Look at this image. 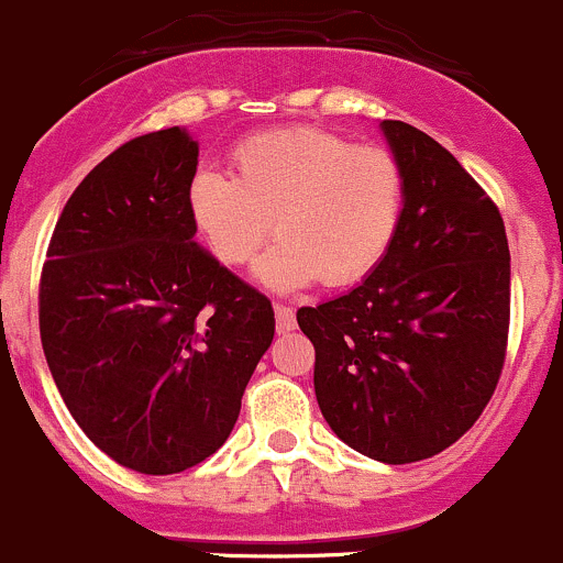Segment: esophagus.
<instances>
[{
    "label": "esophagus",
    "mask_w": 563,
    "mask_h": 563,
    "mask_svg": "<svg viewBox=\"0 0 563 563\" xmlns=\"http://www.w3.org/2000/svg\"><path fill=\"white\" fill-rule=\"evenodd\" d=\"M274 311H276V331H279V333L295 331V311L289 309V306L276 303Z\"/></svg>",
    "instance_id": "1"
}]
</instances>
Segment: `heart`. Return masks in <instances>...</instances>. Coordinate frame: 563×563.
Masks as SVG:
<instances>
[{
	"label": "heart",
	"mask_w": 563,
	"mask_h": 563,
	"mask_svg": "<svg viewBox=\"0 0 563 563\" xmlns=\"http://www.w3.org/2000/svg\"><path fill=\"white\" fill-rule=\"evenodd\" d=\"M199 241L221 265H246L274 224L276 243L252 276L274 292L320 279L347 287L391 249L405 213V175L388 150L322 128H284L232 150V180L199 172L186 194Z\"/></svg>",
	"instance_id": "obj_1"
}]
</instances>
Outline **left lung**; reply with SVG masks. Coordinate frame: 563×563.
Segmentation results:
<instances>
[{"instance_id": "left-lung-1", "label": "left lung", "mask_w": 563, "mask_h": 563, "mask_svg": "<svg viewBox=\"0 0 563 563\" xmlns=\"http://www.w3.org/2000/svg\"><path fill=\"white\" fill-rule=\"evenodd\" d=\"M405 213L383 263L347 295L298 309L314 394L339 441L388 465L452 446L498 386L509 243L493 199L419 128L383 120Z\"/></svg>"}]
</instances>
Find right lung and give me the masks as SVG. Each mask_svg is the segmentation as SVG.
I'll use <instances>...</instances> for the list:
<instances>
[{
    "label": "right lung",
    "instance_id": "obj_1",
    "mask_svg": "<svg viewBox=\"0 0 563 563\" xmlns=\"http://www.w3.org/2000/svg\"><path fill=\"white\" fill-rule=\"evenodd\" d=\"M186 128L131 139L79 183L41 276V342L76 424L122 468L180 473L224 446L274 342L271 300L197 241Z\"/></svg>",
    "mask_w": 563,
    "mask_h": 563
}]
</instances>
